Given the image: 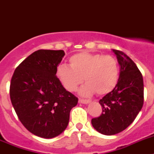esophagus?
Segmentation results:
<instances>
[{
    "label": "esophagus",
    "instance_id": "esophagus-1",
    "mask_svg": "<svg viewBox=\"0 0 154 154\" xmlns=\"http://www.w3.org/2000/svg\"><path fill=\"white\" fill-rule=\"evenodd\" d=\"M79 103H82V104H87V103H90L89 99H79Z\"/></svg>",
    "mask_w": 154,
    "mask_h": 154
}]
</instances>
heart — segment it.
Wrapping results in <instances>:
<instances>
[{
    "label": "heart",
    "mask_w": 154,
    "mask_h": 154,
    "mask_svg": "<svg viewBox=\"0 0 154 154\" xmlns=\"http://www.w3.org/2000/svg\"><path fill=\"white\" fill-rule=\"evenodd\" d=\"M69 65L70 67L59 65L57 75L70 92L75 91L85 80L86 84L81 89L82 96L95 92L98 96H104L112 92L119 81V64L112 55L80 52L70 57Z\"/></svg>",
    "instance_id": "heart-1"
}]
</instances>
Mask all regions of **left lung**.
<instances>
[{
    "mask_svg": "<svg viewBox=\"0 0 154 154\" xmlns=\"http://www.w3.org/2000/svg\"><path fill=\"white\" fill-rule=\"evenodd\" d=\"M113 51L120 65L119 81L112 92L99 100L101 115L92 119V126L107 136L117 134L130 126L142 109L144 99L140 71L123 51Z\"/></svg>",
    "mask_w": 154,
    "mask_h": 154,
    "instance_id": "left-lung-1",
    "label": "left lung"
}]
</instances>
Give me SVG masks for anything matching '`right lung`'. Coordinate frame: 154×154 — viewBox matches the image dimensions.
<instances>
[{"label": "right lung", "instance_id": "obj_1", "mask_svg": "<svg viewBox=\"0 0 154 154\" xmlns=\"http://www.w3.org/2000/svg\"><path fill=\"white\" fill-rule=\"evenodd\" d=\"M64 55L62 50H38L16 68L11 80V101L19 120L42 138L61 134L78 103V98L66 91L56 75Z\"/></svg>", "mask_w": 154, "mask_h": 154}]
</instances>
